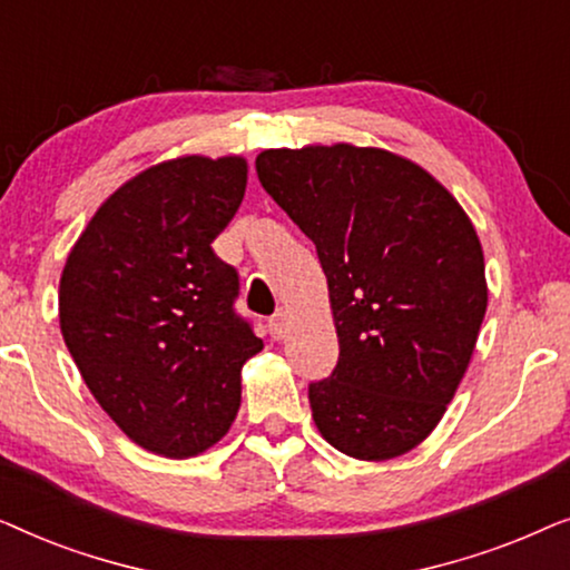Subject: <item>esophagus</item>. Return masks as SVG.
I'll return each instance as SVG.
<instances>
[{"label": "esophagus", "instance_id": "34e87169", "mask_svg": "<svg viewBox=\"0 0 570 570\" xmlns=\"http://www.w3.org/2000/svg\"><path fill=\"white\" fill-rule=\"evenodd\" d=\"M269 334L275 340L285 337V334H287V314H285V311H279V314L269 318Z\"/></svg>", "mask_w": 570, "mask_h": 570}]
</instances>
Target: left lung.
Segmentation results:
<instances>
[{
  "mask_svg": "<svg viewBox=\"0 0 570 570\" xmlns=\"http://www.w3.org/2000/svg\"><path fill=\"white\" fill-rule=\"evenodd\" d=\"M264 191L316 244L340 361L308 386L326 443L384 462L423 443L454 400L488 308L478 230L446 186L381 147L256 155Z\"/></svg>",
  "mask_w": 570,
  "mask_h": 570,
  "instance_id": "1",
  "label": "left lung"
}]
</instances>
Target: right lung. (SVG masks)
I'll use <instances>...</instances> for the list:
<instances>
[{"mask_svg":"<svg viewBox=\"0 0 570 570\" xmlns=\"http://www.w3.org/2000/svg\"><path fill=\"white\" fill-rule=\"evenodd\" d=\"M240 155L163 160L121 184L77 238L59 326L82 381L137 446L189 459L228 433L240 368L264 347L213 240L238 213Z\"/></svg>","mask_w":570,"mask_h":570,"instance_id":"obj_1","label":"right lung"}]
</instances>
